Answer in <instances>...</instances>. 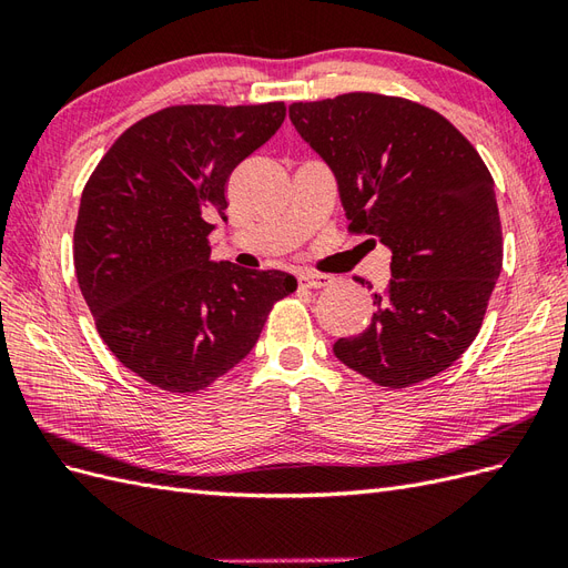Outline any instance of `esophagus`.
Here are the masks:
<instances>
[{
	"mask_svg": "<svg viewBox=\"0 0 568 568\" xmlns=\"http://www.w3.org/2000/svg\"><path fill=\"white\" fill-rule=\"evenodd\" d=\"M298 284L305 288H324L332 284L329 274H320V272H301L298 274Z\"/></svg>",
	"mask_w": 568,
	"mask_h": 568,
	"instance_id": "1",
	"label": "esophagus"
}]
</instances>
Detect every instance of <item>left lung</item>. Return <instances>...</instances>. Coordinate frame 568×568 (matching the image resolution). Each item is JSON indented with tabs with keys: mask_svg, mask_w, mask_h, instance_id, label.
<instances>
[{
	"mask_svg": "<svg viewBox=\"0 0 568 568\" xmlns=\"http://www.w3.org/2000/svg\"><path fill=\"white\" fill-rule=\"evenodd\" d=\"M288 118L332 168L348 230L390 248L372 324L334 355L379 386L432 379L471 346L503 270L486 163L450 120L400 97L298 101Z\"/></svg>",
	"mask_w": 568,
	"mask_h": 568,
	"instance_id": "left-lung-1",
	"label": "left lung"
}]
</instances>
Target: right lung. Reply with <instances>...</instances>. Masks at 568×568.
<instances>
[{"label": "right lung", "instance_id": "obj_1", "mask_svg": "<svg viewBox=\"0 0 568 568\" xmlns=\"http://www.w3.org/2000/svg\"><path fill=\"white\" fill-rule=\"evenodd\" d=\"M286 118L261 106H170L118 136L84 184L73 236L78 284L99 336L130 372L196 393L251 353L272 305L294 294L282 270L211 261L232 170Z\"/></svg>", "mask_w": 568, "mask_h": 568}]
</instances>
